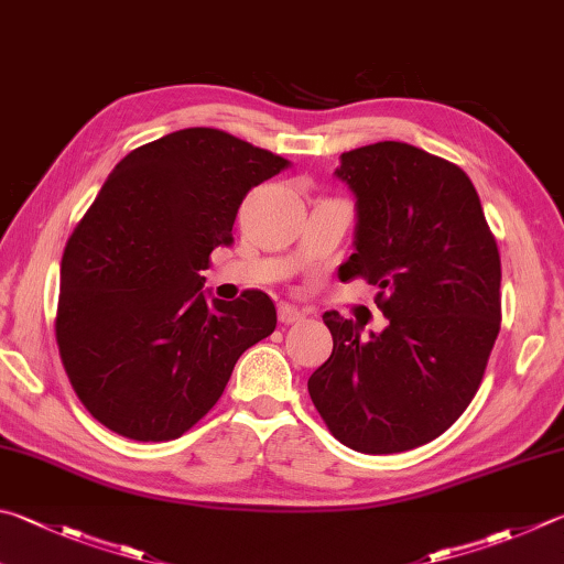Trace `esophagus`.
<instances>
[{
    "instance_id": "34e87169",
    "label": "esophagus",
    "mask_w": 564,
    "mask_h": 564,
    "mask_svg": "<svg viewBox=\"0 0 564 564\" xmlns=\"http://www.w3.org/2000/svg\"><path fill=\"white\" fill-rule=\"evenodd\" d=\"M305 317V313L303 311H299L295 308V305H289V303H283V305H279V321L283 323V325H293V323H301Z\"/></svg>"
}]
</instances>
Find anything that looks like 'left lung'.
Instances as JSON below:
<instances>
[{"instance_id": "obj_1", "label": "left lung", "mask_w": 564, "mask_h": 564, "mask_svg": "<svg viewBox=\"0 0 564 564\" xmlns=\"http://www.w3.org/2000/svg\"><path fill=\"white\" fill-rule=\"evenodd\" d=\"M355 194V253L337 275L380 289L382 333L327 311L333 355L308 392L337 442L399 454L442 436L476 397L500 330V253L474 182L406 142H375L335 170Z\"/></svg>"}]
</instances>
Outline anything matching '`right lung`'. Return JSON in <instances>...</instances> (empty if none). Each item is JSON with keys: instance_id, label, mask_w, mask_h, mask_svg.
Segmentation results:
<instances>
[{"instance_id": "1", "label": "right lung", "mask_w": 564, "mask_h": 564, "mask_svg": "<svg viewBox=\"0 0 564 564\" xmlns=\"http://www.w3.org/2000/svg\"><path fill=\"white\" fill-rule=\"evenodd\" d=\"M291 162L224 130L184 128L110 172L61 259L56 343L84 406L135 442H170L219 402L234 365L275 330L263 291H202L243 197Z\"/></svg>"}]
</instances>
